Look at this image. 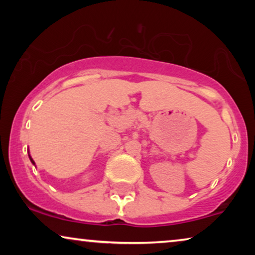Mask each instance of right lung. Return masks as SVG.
<instances>
[{"instance_id":"add662e5","label":"right lung","mask_w":255,"mask_h":255,"mask_svg":"<svg viewBox=\"0 0 255 255\" xmlns=\"http://www.w3.org/2000/svg\"><path fill=\"white\" fill-rule=\"evenodd\" d=\"M29 158H30V161H31V162H32V163H33V165H34V161H33V159H32V158H31V155H30V152H29Z\"/></svg>"}]
</instances>
